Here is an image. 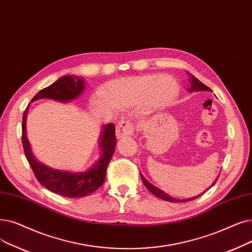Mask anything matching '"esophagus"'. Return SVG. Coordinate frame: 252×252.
Returning <instances> with one entry per match:
<instances>
[{
	"instance_id": "esophagus-1",
	"label": "esophagus",
	"mask_w": 252,
	"mask_h": 252,
	"mask_svg": "<svg viewBox=\"0 0 252 252\" xmlns=\"http://www.w3.org/2000/svg\"><path fill=\"white\" fill-rule=\"evenodd\" d=\"M134 133V126L129 122H120L116 126L117 138L132 136Z\"/></svg>"
}]
</instances>
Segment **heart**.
Masks as SVG:
<instances>
[{"label":"heart","instance_id":"obj_1","mask_svg":"<svg viewBox=\"0 0 252 252\" xmlns=\"http://www.w3.org/2000/svg\"><path fill=\"white\" fill-rule=\"evenodd\" d=\"M177 93V83L171 78L160 75L133 76L106 83L93 102L95 106L117 108H130L143 103L149 108L159 109L171 104Z\"/></svg>","mask_w":252,"mask_h":252}]
</instances>
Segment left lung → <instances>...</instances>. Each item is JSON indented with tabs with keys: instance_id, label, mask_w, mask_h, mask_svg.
Here are the masks:
<instances>
[{
	"instance_id": "obj_1",
	"label": "left lung",
	"mask_w": 252,
	"mask_h": 252,
	"mask_svg": "<svg viewBox=\"0 0 252 252\" xmlns=\"http://www.w3.org/2000/svg\"><path fill=\"white\" fill-rule=\"evenodd\" d=\"M188 73V75H189V83H190V87H189V92L191 93V92H203V91H211L209 87L208 86H206L203 82H201L199 79H196L193 75H191L190 73H189V72H187ZM141 179H142V181H143V183H144V185L145 187L147 188V189L151 192V193H153L155 195H157L158 198H159V199H162V200H165V201H168V202H176V203H179V202H189V201H191V200H194V199H196V198H199L200 195H202L203 193H201V194H199V195H196V196H193V198H189V199H185V200H178V199H175V198H172V196H170L169 194H167L166 192H163L162 190H160V189H158V188H156L155 185H152L151 183H149L145 178H144V176L143 175L141 174ZM217 179H218V177H217ZM217 179L214 181V183L211 185V187H213V185L215 184V182L217 181ZM210 187V188H211ZM209 188V189H210ZM207 189V190H208Z\"/></svg>"
}]
</instances>
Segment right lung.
Returning a JSON list of instances; mask_svg holds the SVG:
<instances>
[{
	"label": "right lung",
	"instance_id": "1",
	"mask_svg": "<svg viewBox=\"0 0 252 252\" xmlns=\"http://www.w3.org/2000/svg\"><path fill=\"white\" fill-rule=\"evenodd\" d=\"M84 90V80L78 76H63L58 81L40 91L32 102L39 99H51L59 102H70L78 97ZM29 106L23 116V146L26 158L34 172L37 180L45 189L53 193L60 194L65 198H83L101 188L106 172L111 160L116 146L115 126L113 124L104 126L100 139V147L102 150L101 158L94 166L85 172L72 173L51 169L39 162L32 156L30 143L27 138L26 122L28 116Z\"/></svg>",
	"mask_w": 252,
	"mask_h": 252
}]
</instances>
